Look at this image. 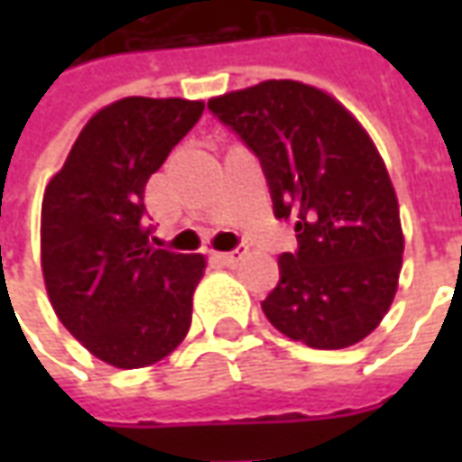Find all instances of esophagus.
Instances as JSON below:
<instances>
[{"label":"esophagus","mask_w":462,"mask_h":462,"mask_svg":"<svg viewBox=\"0 0 462 462\" xmlns=\"http://www.w3.org/2000/svg\"><path fill=\"white\" fill-rule=\"evenodd\" d=\"M247 254V250H232V252H215V260L222 262V264H227V267H235L237 262L242 260Z\"/></svg>","instance_id":"1"}]
</instances>
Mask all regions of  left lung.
Returning a JSON list of instances; mask_svg holds the SVG:
<instances>
[{
	"instance_id": "8db88e82",
	"label": "left lung",
	"mask_w": 462,
	"mask_h": 462,
	"mask_svg": "<svg viewBox=\"0 0 462 462\" xmlns=\"http://www.w3.org/2000/svg\"><path fill=\"white\" fill-rule=\"evenodd\" d=\"M208 108L257 152L274 215L297 220L300 250L280 257L264 317L311 348L366 339L403 264L396 190L366 128L331 94L291 79L215 96Z\"/></svg>"
}]
</instances>
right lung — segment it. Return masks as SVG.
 I'll return each instance as SVG.
<instances>
[{"label": "right lung", "instance_id": "1", "mask_svg": "<svg viewBox=\"0 0 462 462\" xmlns=\"http://www.w3.org/2000/svg\"><path fill=\"white\" fill-rule=\"evenodd\" d=\"M205 104L128 96L88 118L46 182L42 272L56 317L96 358L145 368L180 346L208 260L155 250L145 182Z\"/></svg>", "mask_w": 462, "mask_h": 462}]
</instances>
